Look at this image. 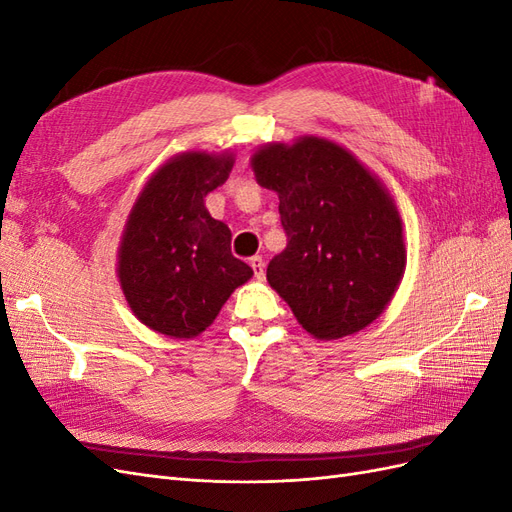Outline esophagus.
Instances as JSON below:
<instances>
[{"instance_id":"34e87169","label":"esophagus","mask_w":512,"mask_h":512,"mask_svg":"<svg viewBox=\"0 0 512 512\" xmlns=\"http://www.w3.org/2000/svg\"><path fill=\"white\" fill-rule=\"evenodd\" d=\"M250 267L254 269L256 280H262V277H265V260H262V256L250 258Z\"/></svg>"}]
</instances>
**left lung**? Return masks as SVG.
<instances>
[{
    "instance_id": "left-lung-1",
    "label": "left lung",
    "mask_w": 512,
    "mask_h": 512,
    "mask_svg": "<svg viewBox=\"0 0 512 512\" xmlns=\"http://www.w3.org/2000/svg\"><path fill=\"white\" fill-rule=\"evenodd\" d=\"M252 168L262 188L280 196L288 239L267 267L271 288L318 339L365 329L406 269L391 196L350 151L318 136L262 147Z\"/></svg>"
}]
</instances>
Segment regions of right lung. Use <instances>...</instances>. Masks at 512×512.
Returning a JSON list of instances; mask_svg holds the SVG:
<instances>
[{"mask_svg": "<svg viewBox=\"0 0 512 512\" xmlns=\"http://www.w3.org/2000/svg\"><path fill=\"white\" fill-rule=\"evenodd\" d=\"M232 156L181 153L138 196L119 247V282L134 316L175 339L203 333L254 275L230 252V228L205 196L228 179Z\"/></svg>", "mask_w": 512, "mask_h": 512, "instance_id": "add662e5", "label": "right lung"}]
</instances>
